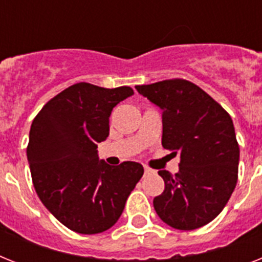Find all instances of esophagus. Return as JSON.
I'll list each match as a JSON object with an SVG mask.
<instances>
[{
    "instance_id": "1",
    "label": "esophagus",
    "mask_w": 262,
    "mask_h": 262,
    "mask_svg": "<svg viewBox=\"0 0 262 262\" xmlns=\"http://www.w3.org/2000/svg\"><path fill=\"white\" fill-rule=\"evenodd\" d=\"M144 172H146V174H148V172H151V168H150V167H147V166H144Z\"/></svg>"
}]
</instances>
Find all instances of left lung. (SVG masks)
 I'll list each match as a JSON object with an SVG mask.
<instances>
[{"label":"left lung","mask_w":262,"mask_h":262,"mask_svg":"<svg viewBox=\"0 0 262 262\" xmlns=\"http://www.w3.org/2000/svg\"><path fill=\"white\" fill-rule=\"evenodd\" d=\"M135 88L162 110V146L181 154L177 174L158 171L165 190L154 198L155 211L179 230L209 224L228 204L238 178L239 147L232 118L187 80Z\"/></svg>","instance_id":"1"}]
</instances>
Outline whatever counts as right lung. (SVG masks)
Masks as SVG:
<instances>
[{"mask_svg": "<svg viewBox=\"0 0 262 262\" xmlns=\"http://www.w3.org/2000/svg\"><path fill=\"white\" fill-rule=\"evenodd\" d=\"M129 87L73 84L42 107L29 133L27 157L38 198L55 218L80 234L116 224L143 166L99 161L97 143L110 135L111 111L133 96Z\"/></svg>", "mask_w": 262, "mask_h": 262, "instance_id": "1", "label": "right lung"}]
</instances>
